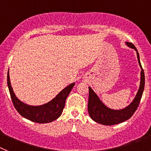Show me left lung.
I'll use <instances>...</instances> for the list:
<instances>
[{
  "mask_svg": "<svg viewBox=\"0 0 151 151\" xmlns=\"http://www.w3.org/2000/svg\"><path fill=\"white\" fill-rule=\"evenodd\" d=\"M127 46L137 51V59L139 64L141 67V73H140V84H139V90L137 93V95L133 99V101L125 109L119 110L111 109L108 108L106 105L102 103V101L99 99L98 95L95 93V91L90 88H89V97H88V110L90 117L95 122L100 123V124L105 125V126H111L116 125L124 122L126 120L129 119L131 116H133L136 110L139 105V101L142 98L143 90H144V84H145V76L144 72L142 68L141 63L139 61V53L137 52V48L131 42H126Z\"/></svg>",
  "mask_w": 151,
  "mask_h": 151,
  "instance_id": "obj_1",
  "label": "left lung"
}]
</instances>
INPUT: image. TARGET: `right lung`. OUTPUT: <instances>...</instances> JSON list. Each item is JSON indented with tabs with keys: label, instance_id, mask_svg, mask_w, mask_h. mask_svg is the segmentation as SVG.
I'll use <instances>...</instances> for the list:
<instances>
[{
	"label": "right lung",
	"instance_id": "right-lung-1",
	"mask_svg": "<svg viewBox=\"0 0 151 151\" xmlns=\"http://www.w3.org/2000/svg\"><path fill=\"white\" fill-rule=\"evenodd\" d=\"M7 81L12 101L15 109L24 118L38 123H48L54 121L60 116L65 106L66 99L75 84L73 83L66 87L48 103L39 106H32L23 103L15 96L11 85L9 72H8Z\"/></svg>",
	"mask_w": 151,
	"mask_h": 151
}]
</instances>
